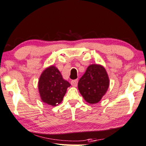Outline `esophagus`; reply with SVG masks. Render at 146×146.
<instances>
[{"label": "esophagus", "mask_w": 146, "mask_h": 146, "mask_svg": "<svg viewBox=\"0 0 146 146\" xmlns=\"http://www.w3.org/2000/svg\"><path fill=\"white\" fill-rule=\"evenodd\" d=\"M78 80L77 79L76 80H72L71 81V84L73 86H77V84H78Z\"/></svg>", "instance_id": "34e87169"}]
</instances>
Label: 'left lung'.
Here are the masks:
<instances>
[{"instance_id": "8db88e82", "label": "left lung", "mask_w": 146, "mask_h": 146, "mask_svg": "<svg viewBox=\"0 0 146 146\" xmlns=\"http://www.w3.org/2000/svg\"><path fill=\"white\" fill-rule=\"evenodd\" d=\"M109 86V78L103 66L91 64L78 83L79 92L90 104L97 103L105 95Z\"/></svg>"}]
</instances>
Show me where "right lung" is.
Listing matches in <instances>:
<instances>
[{
    "label": "right lung",
    "mask_w": 146,
    "mask_h": 146,
    "mask_svg": "<svg viewBox=\"0 0 146 146\" xmlns=\"http://www.w3.org/2000/svg\"><path fill=\"white\" fill-rule=\"evenodd\" d=\"M70 84L64 80L60 72L54 66L44 70L39 78L38 88L41 99L49 105L56 106L63 100Z\"/></svg>",
    "instance_id": "obj_1"
}]
</instances>
